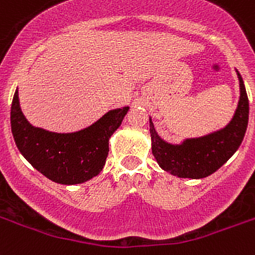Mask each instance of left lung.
Returning <instances> with one entry per match:
<instances>
[{"mask_svg":"<svg viewBox=\"0 0 255 255\" xmlns=\"http://www.w3.org/2000/svg\"><path fill=\"white\" fill-rule=\"evenodd\" d=\"M237 75L239 81L238 107L230 123L220 129L203 136L185 137L180 143H169L158 135L152 119H148L152 155L163 170L180 178L199 180L215 173L235 154L249 123L248 93L238 70Z\"/></svg>","mask_w":255,"mask_h":255,"instance_id":"obj_1","label":"left lung"}]
</instances>
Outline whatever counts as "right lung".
<instances>
[{
	"instance_id": "add662e5",
	"label": "right lung",
	"mask_w": 255,
	"mask_h": 255,
	"mask_svg": "<svg viewBox=\"0 0 255 255\" xmlns=\"http://www.w3.org/2000/svg\"><path fill=\"white\" fill-rule=\"evenodd\" d=\"M129 107L111 109L89 127L75 132H52L28 122L20 107L18 89L13 96L10 126L17 148L37 171L62 185H77L103 170L109 139L120 127Z\"/></svg>"
}]
</instances>
